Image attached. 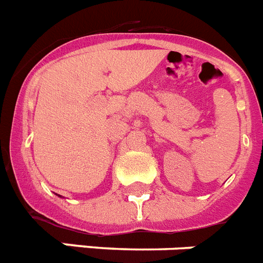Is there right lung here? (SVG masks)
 Wrapping results in <instances>:
<instances>
[{"instance_id":"right-lung-1","label":"right lung","mask_w":263,"mask_h":263,"mask_svg":"<svg viewBox=\"0 0 263 263\" xmlns=\"http://www.w3.org/2000/svg\"><path fill=\"white\" fill-rule=\"evenodd\" d=\"M59 197H61V196H59Z\"/></svg>"}]
</instances>
